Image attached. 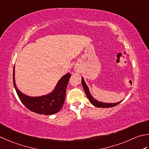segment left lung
I'll list each match as a JSON object with an SVG mask.
<instances>
[{
    "label": "left lung",
    "instance_id": "1",
    "mask_svg": "<svg viewBox=\"0 0 149 149\" xmlns=\"http://www.w3.org/2000/svg\"><path fill=\"white\" fill-rule=\"evenodd\" d=\"M81 83H82V86L84 88V92L86 93V95L87 96V97L89 100V101L93 105L96 107H99V108H110V107H113L117 105V104H119L121 103V101L118 102V103H103V102H100L98 101L97 100H96L90 94V92L89 91V88L88 86L86 85V84L84 81L83 77H82V80H81Z\"/></svg>",
    "mask_w": 149,
    "mask_h": 149
}]
</instances>
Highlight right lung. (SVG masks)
I'll list each match as a JSON object with an SVG mask.
<instances>
[{"mask_svg": "<svg viewBox=\"0 0 149 149\" xmlns=\"http://www.w3.org/2000/svg\"><path fill=\"white\" fill-rule=\"evenodd\" d=\"M71 77L67 73L60 79L53 91L46 95L39 97H31L23 94L17 88L15 79V66L13 73V81L15 89L22 103L31 111L39 114L52 115L57 113L62 108L65 100L66 89Z\"/></svg>", "mask_w": 149, "mask_h": 149, "instance_id": "add662e5", "label": "right lung"}]
</instances>
